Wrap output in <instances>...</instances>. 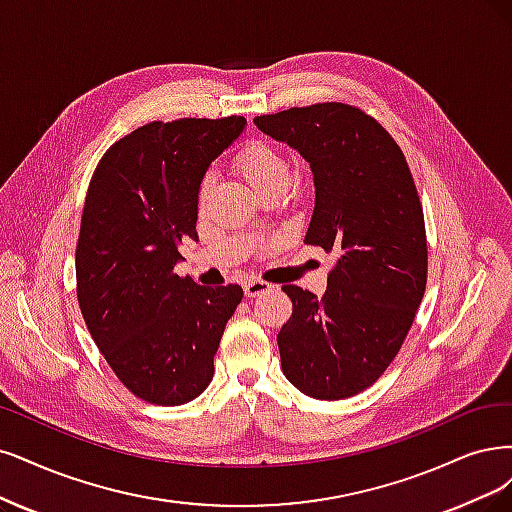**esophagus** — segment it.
Listing matches in <instances>:
<instances>
[{"label":"esophagus","mask_w":512,"mask_h":512,"mask_svg":"<svg viewBox=\"0 0 512 512\" xmlns=\"http://www.w3.org/2000/svg\"><path fill=\"white\" fill-rule=\"evenodd\" d=\"M242 287H244V295H246V297H259V295L268 293V291L272 289L270 282H266V280H259V278L246 280Z\"/></svg>","instance_id":"1"}]
</instances>
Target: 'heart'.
Here are the masks:
<instances>
[{
  "mask_svg": "<svg viewBox=\"0 0 512 512\" xmlns=\"http://www.w3.org/2000/svg\"><path fill=\"white\" fill-rule=\"evenodd\" d=\"M242 177L249 181L257 192H263L266 187L289 183L291 168L287 158L280 151L263 141H246L234 158ZM208 187H211V179H204L200 185V198L206 196Z\"/></svg>",
  "mask_w": 512,
  "mask_h": 512,
  "instance_id": "heart-1",
  "label": "heart"
}]
</instances>
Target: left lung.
Here are the masks:
<instances>
[{
  "instance_id": "obj_1",
  "label": "left lung",
  "mask_w": 512,
  "mask_h": 512,
  "mask_svg": "<svg viewBox=\"0 0 512 512\" xmlns=\"http://www.w3.org/2000/svg\"><path fill=\"white\" fill-rule=\"evenodd\" d=\"M255 126L310 164L306 244L333 253L327 291L285 285L293 314L276 342L287 380L320 401L377 382L401 350L426 289L424 213L401 147L344 103L293 107Z\"/></svg>"
}]
</instances>
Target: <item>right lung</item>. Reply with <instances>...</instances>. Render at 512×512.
<instances>
[{"label": "right lung", "instance_id": "right-lung-1", "mask_svg": "<svg viewBox=\"0 0 512 512\" xmlns=\"http://www.w3.org/2000/svg\"><path fill=\"white\" fill-rule=\"evenodd\" d=\"M246 120L151 122L113 143L90 179L75 278L86 327L118 380L154 405L194 401L211 384L238 285L179 278V244L198 240L206 170Z\"/></svg>", "mask_w": 512, "mask_h": 512}]
</instances>
